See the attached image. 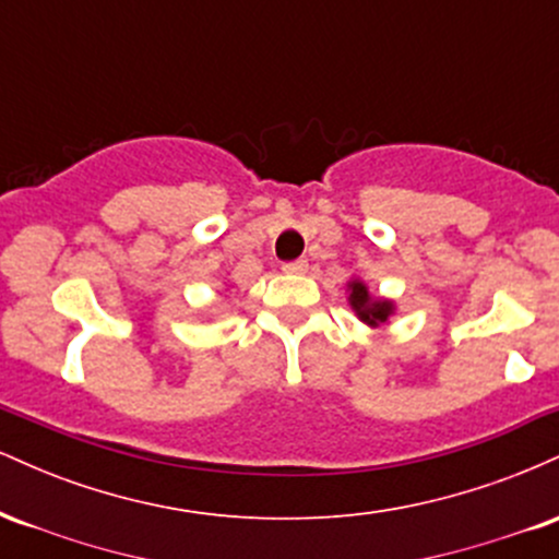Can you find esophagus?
Wrapping results in <instances>:
<instances>
[{"instance_id":"34e87169","label":"esophagus","mask_w":559,"mask_h":559,"mask_svg":"<svg viewBox=\"0 0 559 559\" xmlns=\"http://www.w3.org/2000/svg\"><path fill=\"white\" fill-rule=\"evenodd\" d=\"M307 271V260H292V262H284V273H305Z\"/></svg>"}]
</instances>
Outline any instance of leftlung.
Masks as SVG:
<instances>
[{"instance_id":"1","label":"left lung","mask_w":559,"mask_h":559,"mask_svg":"<svg viewBox=\"0 0 559 559\" xmlns=\"http://www.w3.org/2000/svg\"><path fill=\"white\" fill-rule=\"evenodd\" d=\"M346 286H349L352 310L357 312V318H360L362 323L373 325V329H376V325L386 323V320L391 318V312H394V301L373 297V294L368 292V286H365L360 278L349 281Z\"/></svg>"}]
</instances>
